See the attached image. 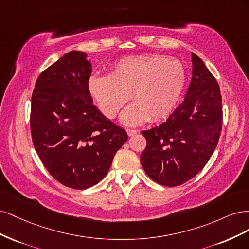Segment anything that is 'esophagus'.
<instances>
[{"label":"esophagus","instance_id":"34e87169","mask_svg":"<svg viewBox=\"0 0 249 249\" xmlns=\"http://www.w3.org/2000/svg\"><path fill=\"white\" fill-rule=\"evenodd\" d=\"M126 132H127L128 136H133L136 133V131L132 130V129H126Z\"/></svg>","mask_w":249,"mask_h":249}]
</instances>
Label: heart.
I'll return each mask as SVG.
<instances>
[{
  "label": "heart",
  "mask_w": 249,
  "mask_h": 249,
  "mask_svg": "<svg viewBox=\"0 0 249 249\" xmlns=\"http://www.w3.org/2000/svg\"><path fill=\"white\" fill-rule=\"evenodd\" d=\"M185 82V67L179 60L149 53L121 59L108 76H91L88 89L101 113L109 119L120 113L131 95L134 102L124 109L121 121L134 126L170 115Z\"/></svg>",
  "instance_id": "obj_1"
}]
</instances>
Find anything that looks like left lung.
<instances>
[{
  "instance_id": "1",
  "label": "left lung",
  "mask_w": 249,
  "mask_h": 249,
  "mask_svg": "<svg viewBox=\"0 0 249 249\" xmlns=\"http://www.w3.org/2000/svg\"><path fill=\"white\" fill-rule=\"evenodd\" d=\"M192 77L185 98L166 121L141 133L147 147L141 162L149 177L174 187L194 178L217 146L222 123L219 86L202 59L191 53Z\"/></svg>"
}]
</instances>
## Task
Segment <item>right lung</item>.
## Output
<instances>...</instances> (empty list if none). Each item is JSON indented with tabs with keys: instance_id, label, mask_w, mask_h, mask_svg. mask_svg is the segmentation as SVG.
I'll return each mask as SVG.
<instances>
[{
	"instance_id": "1",
	"label": "right lung",
	"mask_w": 249,
	"mask_h": 249,
	"mask_svg": "<svg viewBox=\"0 0 249 249\" xmlns=\"http://www.w3.org/2000/svg\"><path fill=\"white\" fill-rule=\"evenodd\" d=\"M91 72L86 53L69 52L39 75L32 95L34 147L53 177L74 189L92 187L106 177L128 139L93 104Z\"/></svg>"
}]
</instances>
